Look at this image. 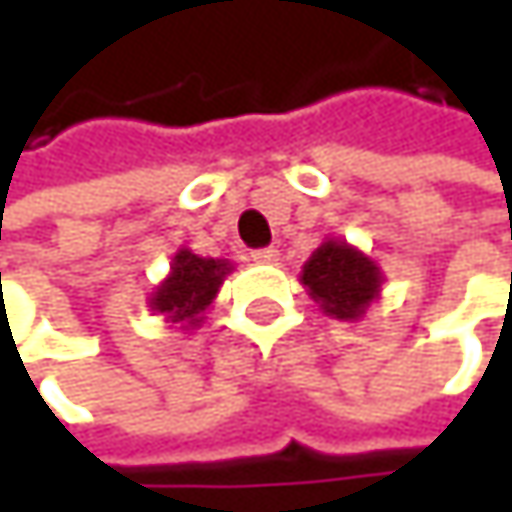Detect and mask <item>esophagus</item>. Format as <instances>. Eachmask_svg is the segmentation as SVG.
Segmentation results:
<instances>
[{
    "label": "esophagus",
    "mask_w": 512,
    "mask_h": 512,
    "mask_svg": "<svg viewBox=\"0 0 512 512\" xmlns=\"http://www.w3.org/2000/svg\"><path fill=\"white\" fill-rule=\"evenodd\" d=\"M252 260H255V263H275V260H278V249H272V246H269V249H255V252H252Z\"/></svg>",
    "instance_id": "esophagus-1"
}]
</instances>
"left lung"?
<instances>
[{
    "label": "left lung",
    "instance_id": "1",
    "mask_svg": "<svg viewBox=\"0 0 512 512\" xmlns=\"http://www.w3.org/2000/svg\"><path fill=\"white\" fill-rule=\"evenodd\" d=\"M299 281L308 296L335 320H358L367 305L379 296L382 272L367 255H361L344 240H326L308 263Z\"/></svg>",
    "mask_w": 512,
    "mask_h": 512
}]
</instances>
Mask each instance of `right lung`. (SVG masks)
Wrapping results in <instances>:
<instances>
[{
	"label": "right lung",
	"instance_id": "add662e5",
	"mask_svg": "<svg viewBox=\"0 0 512 512\" xmlns=\"http://www.w3.org/2000/svg\"><path fill=\"white\" fill-rule=\"evenodd\" d=\"M231 272L228 260L219 257H198L189 249H180L171 260L168 278L159 284L151 296V308L162 314L168 323L180 329H195L204 320V311L216 299L225 275Z\"/></svg>",
	"mask_w": 512,
	"mask_h": 512
}]
</instances>
